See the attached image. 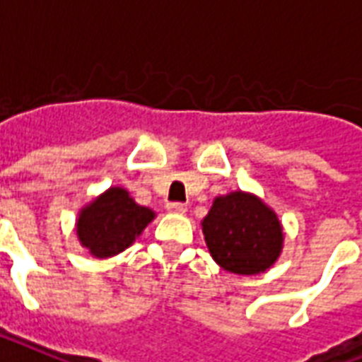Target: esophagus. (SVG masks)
I'll list each match as a JSON object with an SVG mask.
<instances>
[{
	"instance_id": "34e87169",
	"label": "esophagus",
	"mask_w": 362,
	"mask_h": 362,
	"mask_svg": "<svg viewBox=\"0 0 362 362\" xmlns=\"http://www.w3.org/2000/svg\"><path fill=\"white\" fill-rule=\"evenodd\" d=\"M167 211L178 212V214H184L187 211L186 203H167Z\"/></svg>"
}]
</instances>
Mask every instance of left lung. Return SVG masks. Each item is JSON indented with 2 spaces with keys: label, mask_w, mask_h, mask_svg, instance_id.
I'll return each instance as SVG.
<instances>
[{
  "label": "left lung",
  "mask_w": 362,
  "mask_h": 362,
  "mask_svg": "<svg viewBox=\"0 0 362 362\" xmlns=\"http://www.w3.org/2000/svg\"><path fill=\"white\" fill-rule=\"evenodd\" d=\"M201 226L214 262L237 275L266 272L283 248L279 218L250 193L216 197Z\"/></svg>",
  "instance_id": "obj_1"
}]
</instances>
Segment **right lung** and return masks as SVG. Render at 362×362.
Listing matches in <instances>:
<instances>
[{"mask_svg": "<svg viewBox=\"0 0 362 362\" xmlns=\"http://www.w3.org/2000/svg\"><path fill=\"white\" fill-rule=\"evenodd\" d=\"M153 216V211L136 205L127 189L110 187L79 212L77 239L96 258H110L131 247Z\"/></svg>", "mask_w": 362, "mask_h": 362, "instance_id": "1", "label": "right lung"}]
</instances>
